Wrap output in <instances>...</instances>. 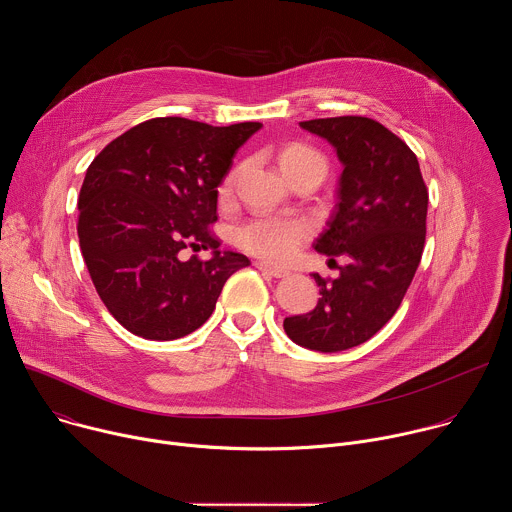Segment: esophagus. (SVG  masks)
<instances>
[{"label":"esophagus","mask_w":512,"mask_h":512,"mask_svg":"<svg viewBox=\"0 0 512 512\" xmlns=\"http://www.w3.org/2000/svg\"><path fill=\"white\" fill-rule=\"evenodd\" d=\"M255 267H257L259 271H263V273L271 275V277H287V275H289V271H287V269H281V267L269 265V263H265V261H257V263H255Z\"/></svg>","instance_id":"34e87169"}]
</instances>
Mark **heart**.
I'll return each instance as SVG.
<instances>
[{
	"mask_svg": "<svg viewBox=\"0 0 512 512\" xmlns=\"http://www.w3.org/2000/svg\"><path fill=\"white\" fill-rule=\"evenodd\" d=\"M279 166L283 174L302 168V166H318L326 174V160L308 145L291 143L279 154ZM239 170H233L227 174L221 194L229 196L235 182H237ZM310 237V227L300 221V218L289 216H259L253 221L241 225L235 231V241L241 249H245L251 255H257L267 261H285L294 255L302 243Z\"/></svg>",
	"mask_w": 512,
	"mask_h": 512,
	"instance_id": "b5f03b06",
	"label": "heart"
}]
</instances>
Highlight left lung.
I'll return each instance as SVG.
<instances>
[{"label": "left lung", "instance_id": "left-lung-1", "mask_svg": "<svg viewBox=\"0 0 512 512\" xmlns=\"http://www.w3.org/2000/svg\"><path fill=\"white\" fill-rule=\"evenodd\" d=\"M328 139L344 170L328 229L314 249L344 259L336 279L314 273L318 306L283 320L296 344L338 352L373 338L401 306L425 245L427 186L409 145L375 119L344 115L300 123Z\"/></svg>", "mask_w": 512, "mask_h": 512}]
</instances>
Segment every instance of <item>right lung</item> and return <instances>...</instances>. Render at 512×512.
Listing matches in <instances>:
<instances>
[{"label":"right lung","mask_w":512,"mask_h":512,"mask_svg":"<svg viewBox=\"0 0 512 512\" xmlns=\"http://www.w3.org/2000/svg\"><path fill=\"white\" fill-rule=\"evenodd\" d=\"M257 121L212 127L156 117L115 137L91 162L79 194V243L99 298L131 334L176 340L214 312L225 281L251 261L221 253L218 184ZM184 248H212V260Z\"/></svg>","instance_id":"right-lung-1"}]
</instances>
